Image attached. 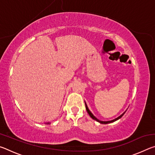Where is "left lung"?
Listing matches in <instances>:
<instances>
[{"label": "left lung", "mask_w": 155, "mask_h": 155, "mask_svg": "<svg viewBox=\"0 0 155 155\" xmlns=\"http://www.w3.org/2000/svg\"><path fill=\"white\" fill-rule=\"evenodd\" d=\"M85 108H86V110H87V113H88V114L90 115V116L93 120H96V121L100 122V123H101V124H109V123H111V122H115V121H116V120H119L120 118H121V117L123 116V115H124V114H125V112H126V111L124 112L122 115H120L119 117H117V118H115V119L113 120H110V121H101V120H99L98 119H97L96 117L95 116H94V115L92 114H91V112L90 111V109H88V107H87V104H86L85 102Z\"/></svg>", "instance_id": "left-lung-1"}]
</instances>
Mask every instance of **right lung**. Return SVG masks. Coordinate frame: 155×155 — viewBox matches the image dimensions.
Returning a JSON list of instances; mask_svg holds the SVG:
<instances>
[{
  "mask_svg": "<svg viewBox=\"0 0 155 155\" xmlns=\"http://www.w3.org/2000/svg\"><path fill=\"white\" fill-rule=\"evenodd\" d=\"M47 124H49V122H48V123H47Z\"/></svg>",
  "mask_w": 155,
  "mask_h": 155,
  "instance_id": "1",
  "label": "right lung"
}]
</instances>
